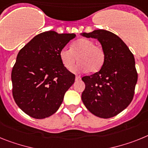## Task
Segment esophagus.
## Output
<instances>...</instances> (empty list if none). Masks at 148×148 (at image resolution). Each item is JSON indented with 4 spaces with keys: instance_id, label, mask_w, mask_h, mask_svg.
Returning a JSON list of instances; mask_svg holds the SVG:
<instances>
[{
    "instance_id": "1",
    "label": "esophagus",
    "mask_w": 148,
    "mask_h": 148,
    "mask_svg": "<svg viewBox=\"0 0 148 148\" xmlns=\"http://www.w3.org/2000/svg\"><path fill=\"white\" fill-rule=\"evenodd\" d=\"M81 79V77H80V76H76V77H75V79L76 80H77H77H79V79Z\"/></svg>"
}]
</instances>
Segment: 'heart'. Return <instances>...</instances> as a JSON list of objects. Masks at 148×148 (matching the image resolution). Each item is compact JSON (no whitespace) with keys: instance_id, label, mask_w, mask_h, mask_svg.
I'll list each match as a JSON object with an SVG mask.
<instances>
[{"instance_id":"1","label":"heart","mask_w":148,"mask_h":148,"mask_svg":"<svg viewBox=\"0 0 148 148\" xmlns=\"http://www.w3.org/2000/svg\"><path fill=\"white\" fill-rule=\"evenodd\" d=\"M60 58L65 69L71 70L76 62H79L74 69L75 72H97L104 64V50L89 38H82L72 42L71 48L63 47L60 51Z\"/></svg>"}]
</instances>
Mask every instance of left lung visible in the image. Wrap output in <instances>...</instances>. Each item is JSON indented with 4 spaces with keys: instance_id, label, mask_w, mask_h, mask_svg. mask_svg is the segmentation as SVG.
Returning <instances> with one entry per match:
<instances>
[{
    "instance_id": "8db88e82",
    "label": "left lung",
    "mask_w": 148,
    "mask_h": 148,
    "mask_svg": "<svg viewBox=\"0 0 148 148\" xmlns=\"http://www.w3.org/2000/svg\"><path fill=\"white\" fill-rule=\"evenodd\" d=\"M81 36L97 38L106 56L98 72L82 78L86 84L82 101L93 115L110 119L125 110L133 98L138 79L134 56L127 45L112 32L95 29Z\"/></svg>"
}]
</instances>
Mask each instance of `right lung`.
I'll use <instances>...</instances> for the list:
<instances>
[{
	"instance_id": "add662e5",
	"label": "right lung",
	"mask_w": 148,
	"mask_h": 148,
	"mask_svg": "<svg viewBox=\"0 0 148 148\" xmlns=\"http://www.w3.org/2000/svg\"><path fill=\"white\" fill-rule=\"evenodd\" d=\"M75 36L74 33L44 32L18 52L11 74L12 95L27 115L45 119L60 108L75 79L62 63L60 51Z\"/></svg>"
}]
</instances>
